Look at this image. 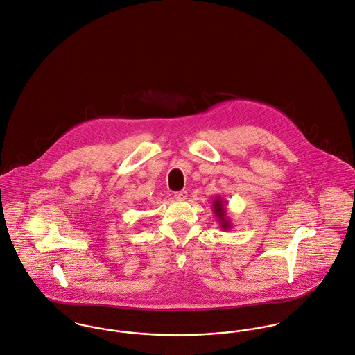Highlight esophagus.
<instances>
[{
	"instance_id": "obj_1",
	"label": "esophagus",
	"mask_w": 355,
	"mask_h": 355,
	"mask_svg": "<svg viewBox=\"0 0 355 355\" xmlns=\"http://www.w3.org/2000/svg\"><path fill=\"white\" fill-rule=\"evenodd\" d=\"M173 197H175V200H178V201H184V200L187 198V191H186V190L178 191V193L173 194Z\"/></svg>"
}]
</instances>
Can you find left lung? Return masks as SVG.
<instances>
[{
	"label": "left lung",
	"mask_w": 355,
	"mask_h": 355,
	"mask_svg": "<svg viewBox=\"0 0 355 355\" xmlns=\"http://www.w3.org/2000/svg\"><path fill=\"white\" fill-rule=\"evenodd\" d=\"M227 205H228L227 201H224V198L220 196L213 200V205H211L213 206L211 210L214 211V216H216L218 225L223 231H228L232 228L231 218L228 217V213H227Z\"/></svg>",
	"instance_id": "8db88e82"
}]
</instances>
